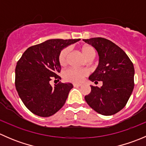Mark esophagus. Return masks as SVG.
Wrapping results in <instances>:
<instances>
[{
    "instance_id": "obj_1",
    "label": "esophagus",
    "mask_w": 146,
    "mask_h": 146,
    "mask_svg": "<svg viewBox=\"0 0 146 146\" xmlns=\"http://www.w3.org/2000/svg\"><path fill=\"white\" fill-rule=\"evenodd\" d=\"M73 87H80L82 85V84H78V83H73Z\"/></svg>"
}]
</instances>
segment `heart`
<instances>
[{"mask_svg": "<svg viewBox=\"0 0 146 146\" xmlns=\"http://www.w3.org/2000/svg\"><path fill=\"white\" fill-rule=\"evenodd\" d=\"M82 54L85 58L92 55H95V51L93 47L90 45H84L80 48ZM69 53L68 48H64L60 51L58 55V63L61 66L66 64L67 56ZM88 74V71L85 69H78L71 68L66 70L64 73V78L66 80L73 82H80L82 78Z\"/></svg>", "mask_w": 146, "mask_h": 146, "instance_id": "1", "label": "heart"}]
</instances>
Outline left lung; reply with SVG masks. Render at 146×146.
Returning <instances> with one entry per match:
<instances>
[{"instance_id": "1", "label": "left lung", "mask_w": 146, "mask_h": 146, "mask_svg": "<svg viewBox=\"0 0 146 146\" xmlns=\"http://www.w3.org/2000/svg\"><path fill=\"white\" fill-rule=\"evenodd\" d=\"M83 41L95 47L99 55V64L89 80L103 83L100 88L90 85L91 92L85 97V101L99 114H116L125 107L133 92V63L120 47L110 40L95 37Z\"/></svg>"}]
</instances>
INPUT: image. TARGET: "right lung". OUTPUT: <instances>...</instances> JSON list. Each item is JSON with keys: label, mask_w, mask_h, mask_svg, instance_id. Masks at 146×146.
Listing matches in <instances>:
<instances>
[{"label": "right lung", "mask_w": 146, "mask_h": 146, "mask_svg": "<svg viewBox=\"0 0 146 146\" xmlns=\"http://www.w3.org/2000/svg\"><path fill=\"white\" fill-rule=\"evenodd\" d=\"M80 41L54 39L29 47L15 68V88L20 99L33 114L48 117L58 111L66 102L71 83L59 82L52 87L53 78L61 70L58 55L63 48Z\"/></svg>", "instance_id": "obj_1"}]
</instances>
